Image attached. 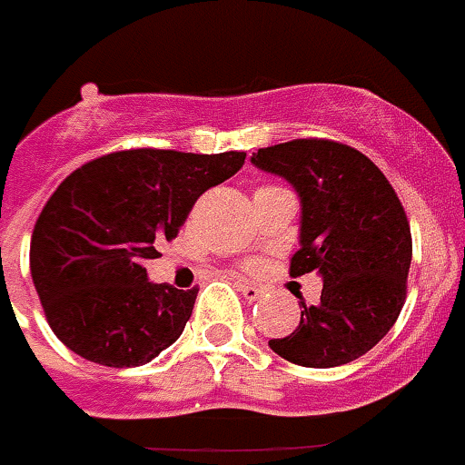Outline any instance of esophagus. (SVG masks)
Here are the masks:
<instances>
[{
    "label": "esophagus",
    "mask_w": 465,
    "mask_h": 465,
    "mask_svg": "<svg viewBox=\"0 0 465 465\" xmlns=\"http://www.w3.org/2000/svg\"><path fill=\"white\" fill-rule=\"evenodd\" d=\"M237 291H240L246 300H258L262 295V289H258V286H253V283H246V282H237Z\"/></svg>",
    "instance_id": "obj_1"
}]
</instances>
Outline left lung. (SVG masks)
I'll use <instances>...</instances> for the list:
<instances>
[{
    "label": "left lung",
    "mask_w": 465,
    "mask_h": 465,
    "mask_svg": "<svg viewBox=\"0 0 465 465\" xmlns=\"http://www.w3.org/2000/svg\"><path fill=\"white\" fill-rule=\"evenodd\" d=\"M252 163L300 197V249L291 274L319 272L316 305L300 302L291 335L270 340L282 359L335 368L371 351L405 302L412 235L401 200L361 151L328 139H293L258 149Z\"/></svg>",
    "instance_id": "1"
}]
</instances>
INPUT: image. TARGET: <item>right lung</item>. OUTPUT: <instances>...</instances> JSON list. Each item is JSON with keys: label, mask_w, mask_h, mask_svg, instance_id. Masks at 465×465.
Masks as SVG:
<instances>
[{"label": "right lung", "mask_w": 465, "mask_h": 465, "mask_svg": "<svg viewBox=\"0 0 465 465\" xmlns=\"http://www.w3.org/2000/svg\"><path fill=\"white\" fill-rule=\"evenodd\" d=\"M244 151L134 149L64 179L36 219L30 272L53 332L74 354L137 368L174 344L197 289L153 283L143 262L176 237L195 200L244 165Z\"/></svg>", "instance_id": "1"}]
</instances>
